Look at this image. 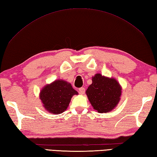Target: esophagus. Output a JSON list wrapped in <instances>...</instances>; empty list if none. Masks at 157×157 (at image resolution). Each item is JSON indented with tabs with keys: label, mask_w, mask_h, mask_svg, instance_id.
<instances>
[{
	"label": "esophagus",
	"mask_w": 157,
	"mask_h": 157,
	"mask_svg": "<svg viewBox=\"0 0 157 157\" xmlns=\"http://www.w3.org/2000/svg\"><path fill=\"white\" fill-rule=\"evenodd\" d=\"M79 93L81 94H84L85 92V89L84 87H81L79 88Z\"/></svg>",
	"instance_id": "obj_1"
}]
</instances>
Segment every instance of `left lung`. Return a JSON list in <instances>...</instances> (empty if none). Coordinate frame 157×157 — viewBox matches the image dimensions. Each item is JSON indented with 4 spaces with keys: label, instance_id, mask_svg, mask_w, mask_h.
I'll list each match as a JSON object with an SVG mask.
<instances>
[{
    "label": "left lung",
    "instance_id": "obj_1",
    "mask_svg": "<svg viewBox=\"0 0 157 157\" xmlns=\"http://www.w3.org/2000/svg\"><path fill=\"white\" fill-rule=\"evenodd\" d=\"M122 90V86L115 78L96 74L85 93L94 109L100 113H108L119 103Z\"/></svg>",
    "mask_w": 157,
    "mask_h": 157
}]
</instances>
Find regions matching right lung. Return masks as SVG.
I'll use <instances>...</instances> for the list:
<instances>
[{"instance_id": "right-lung-1", "label": "right lung", "mask_w": 157, "mask_h": 157, "mask_svg": "<svg viewBox=\"0 0 157 157\" xmlns=\"http://www.w3.org/2000/svg\"><path fill=\"white\" fill-rule=\"evenodd\" d=\"M78 94L70 82L58 79L42 89L40 99L47 111L57 115L66 111L72 96Z\"/></svg>"}]
</instances>
